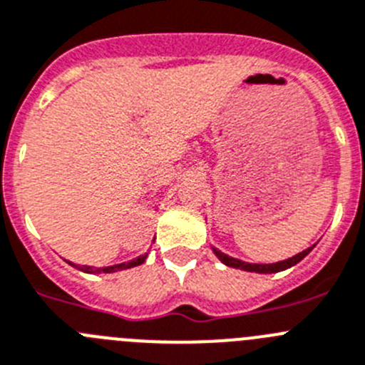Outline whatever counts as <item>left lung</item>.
<instances>
[{"mask_svg": "<svg viewBox=\"0 0 365 365\" xmlns=\"http://www.w3.org/2000/svg\"><path fill=\"white\" fill-rule=\"evenodd\" d=\"M311 249H305V251L298 252L297 256H293V258H287V260H282V262H277V264H247V262H242V260H236V258H231V256L223 255V252L216 251V256H218L220 260L223 262L225 265H229V267H235V269H244V271H251V272H278V271H284V269H289L293 267L294 264H298L300 260H304L305 256L309 255Z\"/></svg>", "mask_w": 365, "mask_h": 365, "instance_id": "obj_1", "label": "left lung"}]
</instances>
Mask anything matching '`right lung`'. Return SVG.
Returning <instances> with one entry per match:
<instances>
[{"label":"right lung","instance_id":"1","mask_svg":"<svg viewBox=\"0 0 365 365\" xmlns=\"http://www.w3.org/2000/svg\"><path fill=\"white\" fill-rule=\"evenodd\" d=\"M145 258H147V255H142V256H138V258H134V260L127 262V264L123 262V264L109 265V267H91V265H83V267H78V269H81V271H85V272H116V271H123V269L136 267V265L143 264V262H145Z\"/></svg>","mask_w":365,"mask_h":365}]
</instances>
